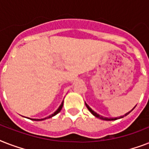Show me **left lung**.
Here are the masks:
<instances>
[{
	"mask_svg": "<svg viewBox=\"0 0 149 149\" xmlns=\"http://www.w3.org/2000/svg\"><path fill=\"white\" fill-rule=\"evenodd\" d=\"M85 104H86V107H87V109H88L89 111H91V113H93V115L95 116V117H97V118H100V119H102V120H116V119H117V118H104V117H102V116H100V115H99V114H98V113H96V112H94V111H93V110H92V109L91 108V107H90L88 106V105H87V104H86V103H85ZM133 108V109H134ZM133 109H132V110H133ZM131 111H129V112H128V113H125V116H126V115H127V114H128V113H130V112H131ZM120 118H123V117H120Z\"/></svg>",
	"mask_w": 149,
	"mask_h": 149,
	"instance_id": "1",
	"label": "left lung"
}]
</instances>
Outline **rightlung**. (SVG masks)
Here are the masks:
<instances>
[{
  "label": "right lung",
  "instance_id": "right-lung-1",
  "mask_svg": "<svg viewBox=\"0 0 149 149\" xmlns=\"http://www.w3.org/2000/svg\"><path fill=\"white\" fill-rule=\"evenodd\" d=\"M63 101L62 102V104H61V105H60V106H59V107H58V108L57 109V111H56V112H55V113H52V115L49 116V117H47V118H44V119H41V120H40V119H34V120H45V119H47V118H52V117H53V116L56 115L57 113H59V112H60V111H61V110H62V108H63Z\"/></svg>",
  "mask_w": 149,
  "mask_h": 149
}]
</instances>
